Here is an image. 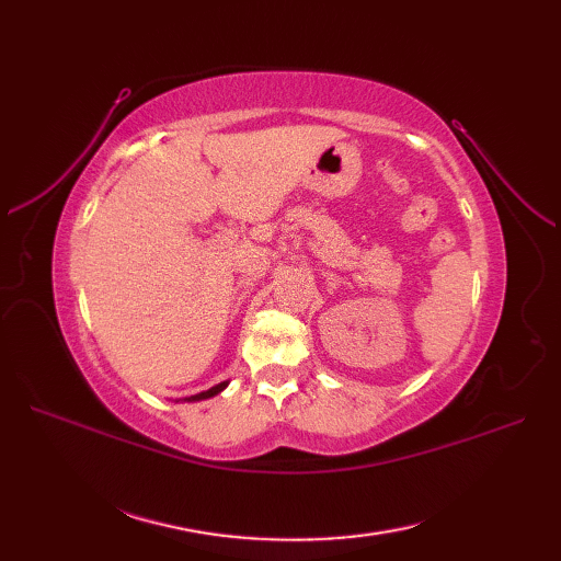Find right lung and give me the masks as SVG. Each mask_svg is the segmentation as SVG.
I'll use <instances>...</instances> for the list:
<instances>
[{
	"mask_svg": "<svg viewBox=\"0 0 561 561\" xmlns=\"http://www.w3.org/2000/svg\"><path fill=\"white\" fill-rule=\"evenodd\" d=\"M227 383L229 381H222V383H217V386H213V388H208V390H203V393H196V396H190V398H180L182 402H198V400H208V398H215L217 393H222V390L227 388ZM178 400V402H180Z\"/></svg>",
	"mask_w": 561,
	"mask_h": 561,
	"instance_id": "right-lung-1",
	"label": "right lung"
}]
</instances>
